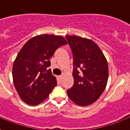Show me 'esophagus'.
I'll use <instances>...</instances> for the list:
<instances>
[{
    "instance_id": "obj_1",
    "label": "esophagus",
    "mask_w": 130,
    "mask_h": 130,
    "mask_svg": "<svg viewBox=\"0 0 130 130\" xmlns=\"http://www.w3.org/2000/svg\"><path fill=\"white\" fill-rule=\"evenodd\" d=\"M62 75H60V76H58V79H59L60 80H61V79H62Z\"/></svg>"
}]
</instances>
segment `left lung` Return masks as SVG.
Wrapping results in <instances>:
<instances>
[{"mask_svg":"<svg viewBox=\"0 0 130 130\" xmlns=\"http://www.w3.org/2000/svg\"><path fill=\"white\" fill-rule=\"evenodd\" d=\"M74 60V85L67 90L69 98L79 106L98 100L107 84L109 67L106 58L93 40L67 35Z\"/></svg>","mask_w":130,"mask_h":130,"instance_id":"8db88e82","label":"left lung"}]
</instances>
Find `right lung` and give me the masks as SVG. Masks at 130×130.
<instances>
[{
	"mask_svg": "<svg viewBox=\"0 0 130 130\" xmlns=\"http://www.w3.org/2000/svg\"><path fill=\"white\" fill-rule=\"evenodd\" d=\"M68 42L60 35H40L27 42L17 56L12 68L13 83L25 103L35 106L48 98L57 81L47 68L57 48Z\"/></svg>",
	"mask_w": 130,
	"mask_h": 130,
	"instance_id": "obj_1",
	"label": "right lung"
}]
</instances>
